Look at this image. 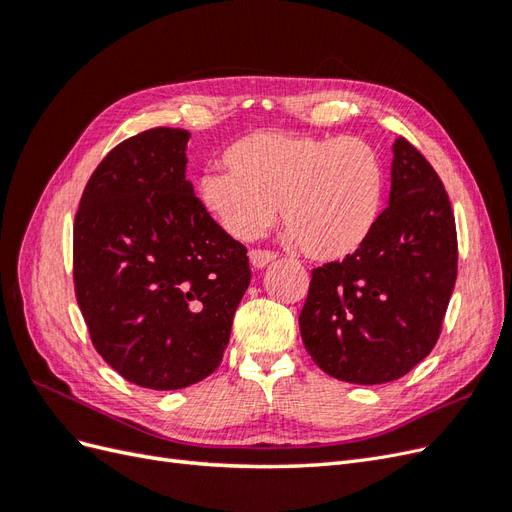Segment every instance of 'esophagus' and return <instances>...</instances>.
<instances>
[{
	"label": "esophagus",
	"instance_id": "obj_1",
	"mask_svg": "<svg viewBox=\"0 0 512 512\" xmlns=\"http://www.w3.org/2000/svg\"><path fill=\"white\" fill-rule=\"evenodd\" d=\"M275 258H277V254L271 252V250H252V252H250V262H252V265H254L256 269L267 267L269 262H273Z\"/></svg>",
	"mask_w": 512,
	"mask_h": 512
}]
</instances>
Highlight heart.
<instances>
[{"instance_id": "heart-1", "label": "heart", "mask_w": 512, "mask_h": 512, "mask_svg": "<svg viewBox=\"0 0 512 512\" xmlns=\"http://www.w3.org/2000/svg\"><path fill=\"white\" fill-rule=\"evenodd\" d=\"M224 170L196 181V194L232 237L256 239L277 215L299 250L339 262L374 235L386 175L376 147L361 136L254 132L232 143Z\"/></svg>"}]
</instances>
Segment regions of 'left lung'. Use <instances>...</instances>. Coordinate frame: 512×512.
<instances>
[{"instance_id": "8db88e82", "label": "left lung", "mask_w": 512, "mask_h": 512, "mask_svg": "<svg viewBox=\"0 0 512 512\" xmlns=\"http://www.w3.org/2000/svg\"><path fill=\"white\" fill-rule=\"evenodd\" d=\"M391 200L363 250L312 271L299 316L305 350L337 380L406 376L436 346L457 280L451 200L404 136L393 145Z\"/></svg>"}]
</instances>
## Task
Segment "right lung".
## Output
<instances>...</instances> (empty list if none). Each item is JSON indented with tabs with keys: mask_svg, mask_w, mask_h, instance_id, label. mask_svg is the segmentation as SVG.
Here are the masks:
<instances>
[{
	"mask_svg": "<svg viewBox=\"0 0 512 512\" xmlns=\"http://www.w3.org/2000/svg\"><path fill=\"white\" fill-rule=\"evenodd\" d=\"M188 138L181 128L126 138L91 173L74 218L72 280L91 344L156 391L218 369L252 280L245 245L185 179Z\"/></svg>",
	"mask_w": 512,
	"mask_h": 512,
	"instance_id": "right-lung-1",
	"label": "right lung"
}]
</instances>
